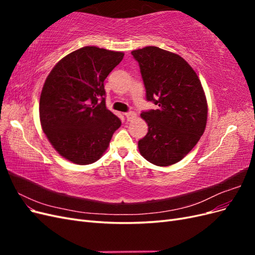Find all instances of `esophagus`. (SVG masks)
Here are the masks:
<instances>
[{"label":"esophagus","mask_w":255,"mask_h":255,"mask_svg":"<svg viewBox=\"0 0 255 255\" xmlns=\"http://www.w3.org/2000/svg\"><path fill=\"white\" fill-rule=\"evenodd\" d=\"M125 116H126V118H127V120H132V119H134V118H136V114L134 113V112H128V113H126L125 114Z\"/></svg>","instance_id":"1"}]
</instances>
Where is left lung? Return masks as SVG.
<instances>
[{
	"mask_svg": "<svg viewBox=\"0 0 255 255\" xmlns=\"http://www.w3.org/2000/svg\"><path fill=\"white\" fill-rule=\"evenodd\" d=\"M138 61L146 100L157 110L142 112L148 133L138 141L141 155L166 167L183 159L203 135L207 102L197 73L180 55L157 47L132 51Z\"/></svg>",
	"mask_w": 255,
	"mask_h": 255,
	"instance_id": "obj_1",
	"label": "left lung"
}]
</instances>
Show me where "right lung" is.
<instances>
[{"mask_svg": "<svg viewBox=\"0 0 255 255\" xmlns=\"http://www.w3.org/2000/svg\"><path fill=\"white\" fill-rule=\"evenodd\" d=\"M125 53L84 47L61 58L39 101L43 132L61 156L78 165L101 157L121 121L105 105L104 81Z\"/></svg>", "mask_w": 255, "mask_h": 255, "instance_id": "obj_1", "label": "right lung"}]
</instances>
